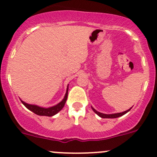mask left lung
<instances>
[{"label":"left lung","mask_w":157,"mask_h":157,"mask_svg":"<svg viewBox=\"0 0 157 157\" xmlns=\"http://www.w3.org/2000/svg\"><path fill=\"white\" fill-rule=\"evenodd\" d=\"M92 109H93V110L94 111L95 113L97 114L98 115H99V117H101V118H118V117H120V116H122L123 115H124V114H126L127 112H128L130 111V109H128V110L125 111V112H121V113H115V114H112V115H106V114H102L101 113V112H97V111L96 110V109H94L92 107Z\"/></svg>","instance_id":"left-lung-1"}]
</instances>
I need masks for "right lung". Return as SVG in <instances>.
Segmentation results:
<instances>
[{"label":"right lung","mask_w":157,"mask_h":157,"mask_svg":"<svg viewBox=\"0 0 157 157\" xmlns=\"http://www.w3.org/2000/svg\"><path fill=\"white\" fill-rule=\"evenodd\" d=\"M67 93H68V86H67V92H66L65 96H64V99L61 101L60 103H58V105H55L53 107H51V108H48V109H45V108H42V107L37 106V105H29V104L26 103V102H23L21 101L22 103L25 105L28 109H29L30 111H32L33 112H34L35 114L38 115H44V116H53L55 115V114L58 113V112L62 109L63 107H64V104H65L66 100L67 99Z\"/></svg>","instance_id":"obj_1"}]
</instances>
